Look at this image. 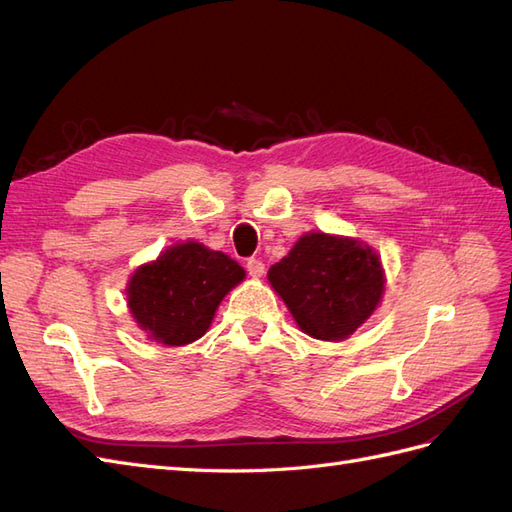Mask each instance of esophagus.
Masks as SVG:
<instances>
[{"mask_svg":"<svg viewBox=\"0 0 512 512\" xmlns=\"http://www.w3.org/2000/svg\"><path fill=\"white\" fill-rule=\"evenodd\" d=\"M246 270H248V274L255 276V279H259V276H264L266 266L261 264L259 259H248V261H246Z\"/></svg>","mask_w":512,"mask_h":512,"instance_id":"34e87169","label":"esophagus"}]
</instances>
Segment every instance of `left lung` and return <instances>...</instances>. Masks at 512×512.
Masks as SVG:
<instances>
[{"label": "left lung", "mask_w": 512, "mask_h": 512, "mask_svg": "<svg viewBox=\"0 0 512 512\" xmlns=\"http://www.w3.org/2000/svg\"><path fill=\"white\" fill-rule=\"evenodd\" d=\"M298 328L319 341H345L382 302V259L358 238L309 231L268 270Z\"/></svg>", "instance_id": "8db88e82"}]
</instances>
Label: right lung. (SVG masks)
<instances>
[{"instance_id":"add662e5","label":"right lung","mask_w":512,"mask_h":512,"mask_svg":"<svg viewBox=\"0 0 512 512\" xmlns=\"http://www.w3.org/2000/svg\"><path fill=\"white\" fill-rule=\"evenodd\" d=\"M244 279L229 255L195 240L178 242L130 274L128 311L145 337L182 347L208 332L218 304Z\"/></svg>"}]
</instances>
